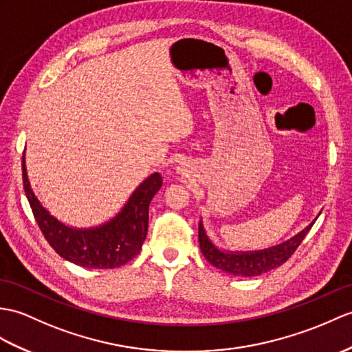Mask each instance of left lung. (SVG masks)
I'll list each match as a JSON object with an SVG mask.
<instances>
[{
    "instance_id": "8db88e82",
    "label": "left lung",
    "mask_w": 352,
    "mask_h": 352,
    "mask_svg": "<svg viewBox=\"0 0 352 352\" xmlns=\"http://www.w3.org/2000/svg\"><path fill=\"white\" fill-rule=\"evenodd\" d=\"M320 216V214H318ZM318 216L310 222L305 230H301L298 234L291 236L289 240L283 241L276 246L261 249V250H226L219 248L217 244L210 239L206 228H204L202 219L199 222V246L202 255L211 265L222 270V272L239 276V277H253L263 273L270 272V270L277 268L292 255L300 243L303 241L305 235L309 232L310 228L315 223Z\"/></svg>"
}]
</instances>
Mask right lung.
Masks as SVG:
<instances>
[{
	"label": "right lung",
	"mask_w": 352,
	"mask_h": 352,
	"mask_svg": "<svg viewBox=\"0 0 352 352\" xmlns=\"http://www.w3.org/2000/svg\"><path fill=\"white\" fill-rule=\"evenodd\" d=\"M22 177L23 189L38 228L47 243L65 261L84 268H117L141 252L148 231L150 202L162 187L159 173L146 177L116 216L89 228L64 223L43 206L31 187L25 153L22 157Z\"/></svg>",
	"instance_id": "1"
}]
</instances>
